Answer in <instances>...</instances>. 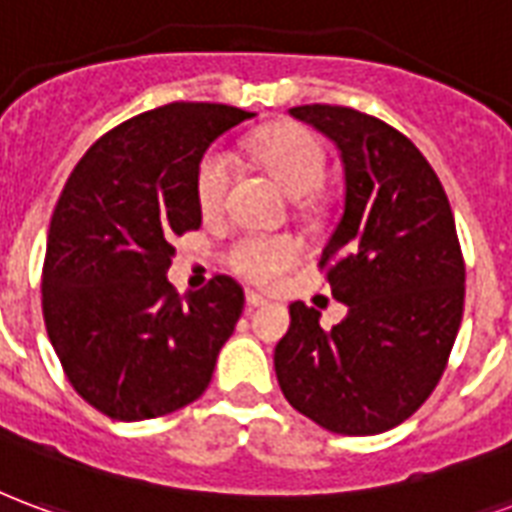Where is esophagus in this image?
<instances>
[{"label": "esophagus", "instance_id": "1", "mask_svg": "<svg viewBox=\"0 0 512 512\" xmlns=\"http://www.w3.org/2000/svg\"><path fill=\"white\" fill-rule=\"evenodd\" d=\"M263 304H268L266 295L255 293V290H246V306H249V309H257V306H263Z\"/></svg>", "mask_w": 512, "mask_h": 512}]
</instances>
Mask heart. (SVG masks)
Returning <instances> with one entry per match:
<instances>
[{
    "instance_id": "b5f03b06",
    "label": "heart",
    "mask_w": 512,
    "mask_h": 512,
    "mask_svg": "<svg viewBox=\"0 0 512 512\" xmlns=\"http://www.w3.org/2000/svg\"><path fill=\"white\" fill-rule=\"evenodd\" d=\"M252 154L271 173V179L293 198L312 195L323 184L325 149L317 135L298 124H279L252 138ZM236 176V162L225 149H211L198 168V203L203 214L222 211ZM301 257V244L293 236H244L230 249L233 271L268 285Z\"/></svg>"
}]
</instances>
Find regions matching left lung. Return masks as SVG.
Wrapping results in <instances>:
<instances>
[{
  "label": "left lung",
  "instance_id": "1",
  "mask_svg": "<svg viewBox=\"0 0 512 512\" xmlns=\"http://www.w3.org/2000/svg\"><path fill=\"white\" fill-rule=\"evenodd\" d=\"M339 149L344 211L320 266L347 306L325 331L320 312L290 304L274 350L295 410L336 434L366 437L429 399L464 314V260L448 195L426 157L391 124L342 105H298Z\"/></svg>",
  "mask_w": 512,
  "mask_h": 512
}]
</instances>
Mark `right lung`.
<instances>
[{
  "mask_svg": "<svg viewBox=\"0 0 512 512\" xmlns=\"http://www.w3.org/2000/svg\"><path fill=\"white\" fill-rule=\"evenodd\" d=\"M252 116L170 102L102 135L64 184L45 246V331L78 396L108 418H160L211 382L244 290L214 276L179 298L168 268L173 238L203 219V154Z\"/></svg>",
  "mask_w": 512,
  "mask_h": 512,
  "instance_id": "right-lung-1",
  "label": "right lung"
}]
</instances>
